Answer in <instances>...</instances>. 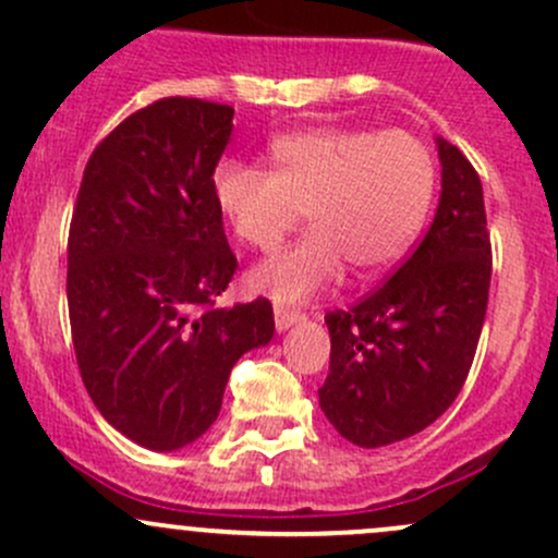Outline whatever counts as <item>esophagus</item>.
Here are the masks:
<instances>
[{
	"mask_svg": "<svg viewBox=\"0 0 558 558\" xmlns=\"http://www.w3.org/2000/svg\"><path fill=\"white\" fill-rule=\"evenodd\" d=\"M296 320H302V313H299V310L275 304V328H278V331H286V328L294 326Z\"/></svg>",
	"mask_w": 558,
	"mask_h": 558,
	"instance_id": "obj_1",
	"label": "esophagus"
}]
</instances>
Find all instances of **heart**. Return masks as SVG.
I'll return each mask as SVG.
<instances>
[{"instance_id": "obj_1", "label": "heart", "mask_w": 558, "mask_h": 558, "mask_svg": "<svg viewBox=\"0 0 558 558\" xmlns=\"http://www.w3.org/2000/svg\"><path fill=\"white\" fill-rule=\"evenodd\" d=\"M275 171L225 160L214 201L234 238L272 248L307 214L313 232L251 269V286L280 302L318 294L344 272L374 278L407 256L433 197L436 160L417 136L310 128L272 141Z\"/></svg>"}]
</instances>
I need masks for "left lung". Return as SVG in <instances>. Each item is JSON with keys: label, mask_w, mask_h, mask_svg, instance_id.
Instances as JSON below:
<instances>
[{"label": "left lung", "mask_w": 558, "mask_h": 558, "mask_svg": "<svg viewBox=\"0 0 558 558\" xmlns=\"http://www.w3.org/2000/svg\"><path fill=\"white\" fill-rule=\"evenodd\" d=\"M436 219L387 283L326 315L331 333L320 409L348 441L387 447L451 407L476 355L489 302L492 243L476 168L449 141Z\"/></svg>", "instance_id": "obj_1"}]
</instances>
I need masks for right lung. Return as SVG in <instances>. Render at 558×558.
Returning <instances> with one entry per match:
<instances>
[{"label":"right lung","mask_w":558,"mask_h":558,"mask_svg":"<svg viewBox=\"0 0 558 558\" xmlns=\"http://www.w3.org/2000/svg\"><path fill=\"white\" fill-rule=\"evenodd\" d=\"M234 109L171 96L93 149L69 227V324L87 396L155 451L201 438L238 357L272 339L269 299L214 307L238 259L214 201Z\"/></svg>","instance_id":"add662e5"}]
</instances>
